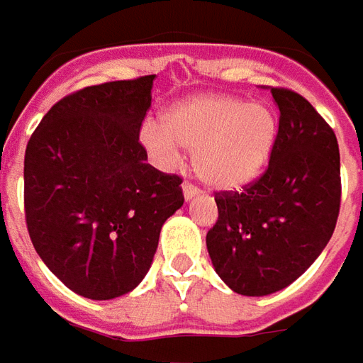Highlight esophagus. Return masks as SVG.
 <instances>
[{
	"mask_svg": "<svg viewBox=\"0 0 363 363\" xmlns=\"http://www.w3.org/2000/svg\"><path fill=\"white\" fill-rule=\"evenodd\" d=\"M197 194H199V187L194 186V184H189V182L184 184V197H186V199H194Z\"/></svg>",
	"mask_w": 363,
	"mask_h": 363,
	"instance_id": "esophagus-1",
	"label": "esophagus"
}]
</instances>
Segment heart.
Returning <instances> with one entry per match:
<instances>
[{
  "mask_svg": "<svg viewBox=\"0 0 363 363\" xmlns=\"http://www.w3.org/2000/svg\"><path fill=\"white\" fill-rule=\"evenodd\" d=\"M277 121L268 107L238 97L207 95L172 107L162 130L146 127L145 145L158 156H174L176 146L194 152L197 176L215 189L252 184L269 162Z\"/></svg>",
  "mask_w": 363,
  "mask_h": 363,
  "instance_id": "obj_1",
  "label": "heart"
}]
</instances>
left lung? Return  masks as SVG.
<instances>
[{
  "mask_svg": "<svg viewBox=\"0 0 363 363\" xmlns=\"http://www.w3.org/2000/svg\"><path fill=\"white\" fill-rule=\"evenodd\" d=\"M279 125L266 172L242 191H217L207 250L220 279L240 295H269L318 258L340 213L338 140L313 105L272 87Z\"/></svg>",
  "mask_w": 363,
  "mask_h": 363,
  "instance_id": "1",
  "label": "left lung"
}]
</instances>
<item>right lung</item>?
I'll return each mask as SVG.
<instances>
[{
  "mask_svg": "<svg viewBox=\"0 0 363 363\" xmlns=\"http://www.w3.org/2000/svg\"><path fill=\"white\" fill-rule=\"evenodd\" d=\"M154 78L105 82L62 97L25 150V220L68 289L95 301L133 291L160 228L184 205L182 177L146 162L138 135Z\"/></svg>",
  "mask_w": 363,
  "mask_h": 363,
  "instance_id": "add662e5",
  "label": "right lung"
}]
</instances>
